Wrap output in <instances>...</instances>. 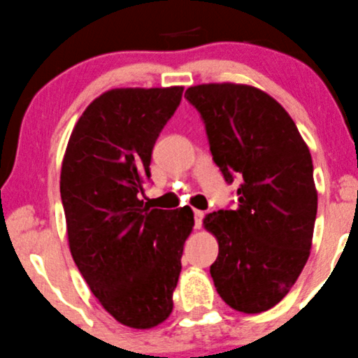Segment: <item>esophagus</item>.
<instances>
[{"label": "esophagus", "instance_id": "34e87169", "mask_svg": "<svg viewBox=\"0 0 358 358\" xmlns=\"http://www.w3.org/2000/svg\"><path fill=\"white\" fill-rule=\"evenodd\" d=\"M194 217H195V228H201L202 220H204V213H202V210H194Z\"/></svg>", "mask_w": 358, "mask_h": 358}]
</instances>
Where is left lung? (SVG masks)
I'll use <instances>...</instances> for the list:
<instances>
[{"label": "left lung", "mask_w": 358, "mask_h": 358, "mask_svg": "<svg viewBox=\"0 0 358 358\" xmlns=\"http://www.w3.org/2000/svg\"><path fill=\"white\" fill-rule=\"evenodd\" d=\"M201 113L214 163L238 178L236 209L204 217L220 254L214 287L245 314L269 310L295 285L310 255L317 190L310 150L292 116L252 85L202 84L185 92Z\"/></svg>", "instance_id": "obj_1"}]
</instances>
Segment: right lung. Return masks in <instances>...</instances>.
<instances>
[{
	"label": "right lung",
	"instance_id": "obj_1",
	"mask_svg": "<svg viewBox=\"0 0 358 358\" xmlns=\"http://www.w3.org/2000/svg\"><path fill=\"white\" fill-rule=\"evenodd\" d=\"M183 87L111 89L70 135L59 176L71 257L104 310L123 326L166 321L194 228L189 206L150 209L141 194L150 154Z\"/></svg>",
	"mask_w": 358,
	"mask_h": 358
}]
</instances>
